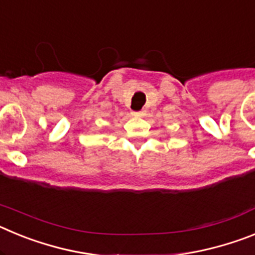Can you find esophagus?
Instances as JSON below:
<instances>
[{"label":"esophagus","mask_w":255,"mask_h":255,"mask_svg":"<svg viewBox=\"0 0 255 255\" xmlns=\"http://www.w3.org/2000/svg\"><path fill=\"white\" fill-rule=\"evenodd\" d=\"M144 114H145V111H135L132 112V116L140 117V116H144Z\"/></svg>","instance_id":"obj_1"}]
</instances>
